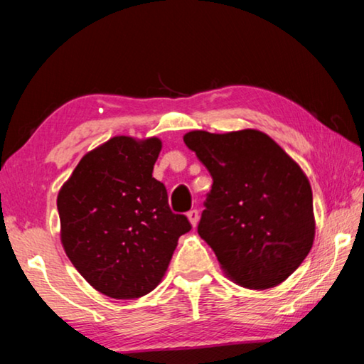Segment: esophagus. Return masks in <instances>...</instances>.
I'll return each mask as SVG.
<instances>
[{
	"label": "esophagus",
	"mask_w": 364,
	"mask_h": 364,
	"mask_svg": "<svg viewBox=\"0 0 364 364\" xmlns=\"http://www.w3.org/2000/svg\"><path fill=\"white\" fill-rule=\"evenodd\" d=\"M188 220L191 221V225H193V228H196L197 226V221H199V212L196 210H191V212H188Z\"/></svg>",
	"instance_id": "esophagus-1"
}]
</instances>
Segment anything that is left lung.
Segmentation results:
<instances>
[{"mask_svg":"<svg viewBox=\"0 0 364 364\" xmlns=\"http://www.w3.org/2000/svg\"><path fill=\"white\" fill-rule=\"evenodd\" d=\"M212 175L197 232L228 278L247 289L286 281L315 239L311 186L304 171L258 130L184 134Z\"/></svg>","mask_w":364,"mask_h":364,"instance_id":"8db88e82","label":"left lung"}]
</instances>
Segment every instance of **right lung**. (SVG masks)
<instances>
[{"instance_id": "add662e5", "label": "right lung", "mask_w": 364, "mask_h": 364, "mask_svg": "<svg viewBox=\"0 0 364 364\" xmlns=\"http://www.w3.org/2000/svg\"><path fill=\"white\" fill-rule=\"evenodd\" d=\"M159 138L115 136L80 160L58 196L60 241L78 273L112 299H138L164 278L191 230L152 176Z\"/></svg>"}]
</instances>
